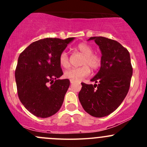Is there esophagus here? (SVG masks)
<instances>
[{
	"label": "esophagus",
	"mask_w": 147,
	"mask_h": 147,
	"mask_svg": "<svg viewBox=\"0 0 147 147\" xmlns=\"http://www.w3.org/2000/svg\"><path fill=\"white\" fill-rule=\"evenodd\" d=\"M75 82V81L73 80H70V83H71V84H72V83H74Z\"/></svg>",
	"instance_id": "34e87169"
}]
</instances>
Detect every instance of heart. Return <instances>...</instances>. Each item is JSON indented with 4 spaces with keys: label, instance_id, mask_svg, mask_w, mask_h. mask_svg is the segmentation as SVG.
<instances>
[{
    "label": "heart",
    "instance_id": "heart-1",
    "mask_svg": "<svg viewBox=\"0 0 147 147\" xmlns=\"http://www.w3.org/2000/svg\"><path fill=\"white\" fill-rule=\"evenodd\" d=\"M76 50L84 55L81 62L80 67L71 68L64 72V77L75 81H80L90 74V69L96 71L102 65V58L99 55L93 53V48L87 43L82 42L77 45ZM59 63L63 68L69 66V60L66 52H63L59 56Z\"/></svg>",
    "mask_w": 147,
    "mask_h": 147
}]
</instances>
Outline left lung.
<instances>
[{"instance_id": "1", "label": "left lung", "mask_w": 147, "mask_h": 147, "mask_svg": "<svg viewBox=\"0 0 147 147\" xmlns=\"http://www.w3.org/2000/svg\"><path fill=\"white\" fill-rule=\"evenodd\" d=\"M102 52V65L91 80L96 84L82 82L78 97L83 109L95 117L110 115L128 93L132 75L129 53L119 42L105 37H91Z\"/></svg>"}]
</instances>
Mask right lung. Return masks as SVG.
I'll use <instances>...</instances> for the list:
<instances>
[{
	"instance_id": "1",
	"label": "right lung",
	"mask_w": 147,
	"mask_h": 147,
	"mask_svg": "<svg viewBox=\"0 0 147 147\" xmlns=\"http://www.w3.org/2000/svg\"><path fill=\"white\" fill-rule=\"evenodd\" d=\"M74 38H45L33 42L20 54L15 77L18 95L35 116L46 118L58 112L69 86L59 56Z\"/></svg>"
}]
</instances>
